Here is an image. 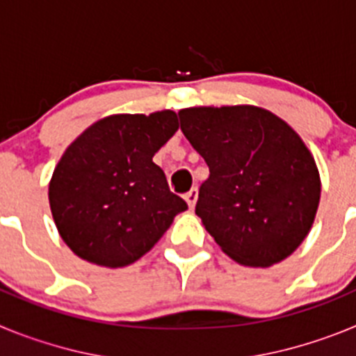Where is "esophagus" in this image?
<instances>
[{"label":"esophagus","mask_w":356,"mask_h":356,"mask_svg":"<svg viewBox=\"0 0 356 356\" xmlns=\"http://www.w3.org/2000/svg\"><path fill=\"white\" fill-rule=\"evenodd\" d=\"M184 197H185V201L188 203V207H191V209H194V205H196V201H197V187L191 188V191H188Z\"/></svg>","instance_id":"34e87169"}]
</instances>
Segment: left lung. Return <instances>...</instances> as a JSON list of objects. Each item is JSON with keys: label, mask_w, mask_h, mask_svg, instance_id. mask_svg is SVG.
<instances>
[{"label": "left lung", "mask_w": 356, "mask_h": 356, "mask_svg": "<svg viewBox=\"0 0 356 356\" xmlns=\"http://www.w3.org/2000/svg\"><path fill=\"white\" fill-rule=\"evenodd\" d=\"M180 128L205 159L196 213L213 241L242 266L267 267L289 254L312 228L319 171L300 135L259 106H194Z\"/></svg>", "instance_id": "obj_1"}]
</instances>
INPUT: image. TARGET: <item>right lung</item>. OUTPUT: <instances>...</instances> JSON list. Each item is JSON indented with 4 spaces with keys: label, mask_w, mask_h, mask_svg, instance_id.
Returning <instances> with one entry per match:
<instances>
[{
    "label": "right lung",
    "mask_w": 356,
    "mask_h": 356,
    "mask_svg": "<svg viewBox=\"0 0 356 356\" xmlns=\"http://www.w3.org/2000/svg\"><path fill=\"white\" fill-rule=\"evenodd\" d=\"M176 130L172 110L110 115L65 149L49 181V207L72 253L97 266L124 267L155 246L187 209L153 162Z\"/></svg>",
    "instance_id": "obj_1"
}]
</instances>
